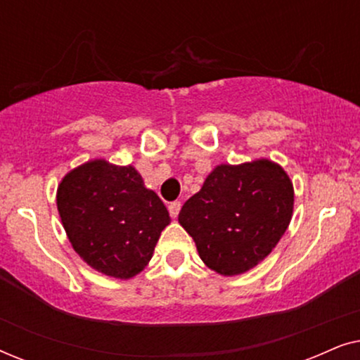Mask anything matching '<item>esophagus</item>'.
<instances>
[{
	"label": "esophagus",
	"instance_id": "obj_1",
	"mask_svg": "<svg viewBox=\"0 0 360 360\" xmlns=\"http://www.w3.org/2000/svg\"><path fill=\"white\" fill-rule=\"evenodd\" d=\"M180 208H181L180 201H172V203L169 205V213H170L172 218H176V216H179Z\"/></svg>",
	"mask_w": 360,
	"mask_h": 360
}]
</instances>
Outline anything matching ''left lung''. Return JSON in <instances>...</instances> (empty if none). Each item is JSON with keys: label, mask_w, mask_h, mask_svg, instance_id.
<instances>
[{"label": "left lung", "mask_w": 360, "mask_h": 360, "mask_svg": "<svg viewBox=\"0 0 360 360\" xmlns=\"http://www.w3.org/2000/svg\"><path fill=\"white\" fill-rule=\"evenodd\" d=\"M293 214V185L282 167L260 159L218 165L181 206L179 223L203 262L224 277L244 274L272 252Z\"/></svg>", "instance_id": "obj_1"}]
</instances>
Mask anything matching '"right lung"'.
<instances>
[{"label":"right lung","instance_id":"right-lung-1","mask_svg":"<svg viewBox=\"0 0 360 360\" xmlns=\"http://www.w3.org/2000/svg\"><path fill=\"white\" fill-rule=\"evenodd\" d=\"M57 210L75 252L98 272L131 278L149 264L169 211L132 165L96 159L63 176Z\"/></svg>","mask_w":360,"mask_h":360}]
</instances>
